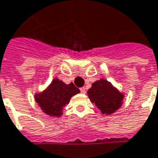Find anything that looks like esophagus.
I'll return each instance as SVG.
<instances>
[{
	"mask_svg": "<svg viewBox=\"0 0 158 158\" xmlns=\"http://www.w3.org/2000/svg\"><path fill=\"white\" fill-rule=\"evenodd\" d=\"M79 89H80V92H81L82 94H85V93H86V89H85V87H82V88H80Z\"/></svg>",
	"mask_w": 158,
	"mask_h": 158,
	"instance_id": "obj_1",
	"label": "esophagus"
}]
</instances>
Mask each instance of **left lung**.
I'll use <instances>...</instances> for the list:
<instances>
[{"label":"left lung","mask_w":158,"mask_h":158,"mask_svg":"<svg viewBox=\"0 0 158 158\" xmlns=\"http://www.w3.org/2000/svg\"><path fill=\"white\" fill-rule=\"evenodd\" d=\"M87 93L91 102L94 103L103 114L107 115L117 110L123 100V95L105 79L94 82Z\"/></svg>","instance_id":"obj_1"}]
</instances>
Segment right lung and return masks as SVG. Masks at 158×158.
<instances>
[{"instance_id":"right-lung-1","label":"right lung","mask_w":158,"mask_h":158,"mask_svg":"<svg viewBox=\"0 0 158 158\" xmlns=\"http://www.w3.org/2000/svg\"><path fill=\"white\" fill-rule=\"evenodd\" d=\"M79 92V89L76 88L73 83L66 85L55 79L47 90L37 94L36 101L46 114L52 116H60L63 107L69 102L71 97Z\"/></svg>"}]
</instances>
